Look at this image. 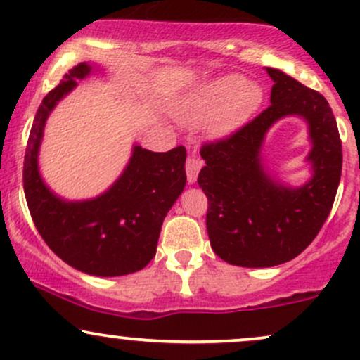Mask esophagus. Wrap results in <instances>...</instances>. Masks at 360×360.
<instances>
[{
	"label": "esophagus",
	"instance_id": "1",
	"mask_svg": "<svg viewBox=\"0 0 360 360\" xmlns=\"http://www.w3.org/2000/svg\"><path fill=\"white\" fill-rule=\"evenodd\" d=\"M201 167H203V160L200 159L196 154H191L186 160V174H188V183L193 184L198 179Z\"/></svg>",
	"mask_w": 360,
	"mask_h": 360
}]
</instances>
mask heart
<instances>
[{
  "label": "heart",
  "mask_w": 360,
  "mask_h": 360,
  "mask_svg": "<svg viewBox=\"0 0 360 360\" xmlns=\"http://www.w3.org/2000/svg\"><path fill=\"white\" fill-rule=\"evenodd\" d=\"M262 101V89L238 76L217 79L194 91L183 108L181 122L189 127L210 123L214 135H225L245 123Z\"/></svg>",
  "instance_id": "heart-1"
}]
</instances>
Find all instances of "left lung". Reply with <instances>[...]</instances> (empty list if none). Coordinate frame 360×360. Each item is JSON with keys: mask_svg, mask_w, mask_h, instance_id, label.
I'll return each instance as SVG.
<instances>
[{"mask_svg": "<svg viewBox=\"0 0 360 360\" xmlns=\"http://www.w3.org/2000/svg\"><path fill=\"white\" fill-rule=\"evenodd\" d=\"M266 71L274 81L269 108L200 150L206 166L198 184L208 198L212 249L240 267L278 266L307 249L332 210L342 174L340 135L323 94L279 69ZM288 114L307 120L314 142L309 156L314 177L296 190L276 185L259 166L263 135Z\"/></svg>", "mask_w": 360, "mask_h": 360, "instance_id": "obj_1", "label": "left lung"}]
</instances>
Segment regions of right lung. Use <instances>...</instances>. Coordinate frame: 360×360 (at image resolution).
I'll return each instance as SVG.
<instances>
[{
    "label": "right lung",
    "mask_w": 360,
    "mask_h": 360,
    "mask_svg": "<svg viewBox=\"0 0 360 360\" xmlns=\"http://www.w3.org/2000/svg\"><path fill=\"white\" fill-rule=\"evenodd\" d=\"M91 72L74 65L42 100L23 162V189L32 220L56 255L91 276H125L147 266L155 255L162 221L186 184V148L150 152L139 146L123 174L106 193L88 201L60 200L39 174L40 140L49 113Z\"/></svg>",
    "instance_id": "obj_1"
}]
</instances>
